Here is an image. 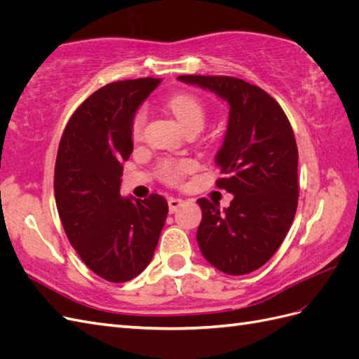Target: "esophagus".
Instances as JSON below:
<instances>
[{"mask_svg": "<svg viewBox=\"0 0 359 359\" xmlns=\"http://www.w3.org/2000/svg\"><path fill=\"white\" fill-rule=\"evenodd\" d=\"M182 203H184V201H182V199H180V198H169V199H168L169 212H175Z\"/></svg>", "mask_w": 359, "mask_h": 359, "instance_id": "esophagus-1", "label": "esophagus"}]
</instances>
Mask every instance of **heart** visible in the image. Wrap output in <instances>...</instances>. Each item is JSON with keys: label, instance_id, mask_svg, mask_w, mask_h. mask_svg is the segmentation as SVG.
<instances>
[{"label": "heart", "instance_id": "obj_1", "mask_svg": "<svg viewBox=\"0 0 359 359\" xmlns=\"http://www.w3.org/2000/svg\"><path fill=\"white\" fill-rule=\"evenodd\" d=\"M168 111L177 118V121L181 127L190 132V130H201L206 123V107L205 103L199 99L198 95L190 93H182L172 95L166 102ZM145 123V111L140 109L136 112L133 123H132V135L137 137L142 132V127ZM191 169L189 161H165L160 166L161 175L168 182H177L181 180L182 175Z\"/></svg>", "mask_w": 359, "mask_h": 359}]
</instances>
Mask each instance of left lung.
<instances>
[{"instance_id": "1", "label": "left lung", "mask_w": 359, "mask_h": 359, "mask_svg": "<svg viewBox=\"0 0 359 359\" xmlns=\"http://www.w3.org/2000/svg\"><path fill=\"white\" fill-rule=\"evenodd\" d=\"M229 103V123L215 165L217 187L233 194L231 205L201 198L198 244L208 262L229 276L265 265L287 235L298 205V148L281 106L256 85L231 76L184 74Z\"/></svg>"}]
</instances>
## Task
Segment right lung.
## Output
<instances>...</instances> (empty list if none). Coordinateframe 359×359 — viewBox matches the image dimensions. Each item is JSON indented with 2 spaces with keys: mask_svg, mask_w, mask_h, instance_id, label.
Listing matches in <instances>:
<instances>
[{
  "mask_svg": "<svg viewBox=\"0 0 359 359\" xmlns=\"http://www.w3.org/2000/svg\"><path fill=\"white\" fill-rule=\"evenodd\" d=\"M161 79L118 81L93 93L64 128L55 161V202L70 244L99 277L124 283L153 259L168 217L160 194H119L133 151L132 123Z\"/></svg>",
  "mask_w": 359,
  "mask_h": 359,
  "instance_id": "obj_1",
  "label": "right lung"
}]
</instances>
